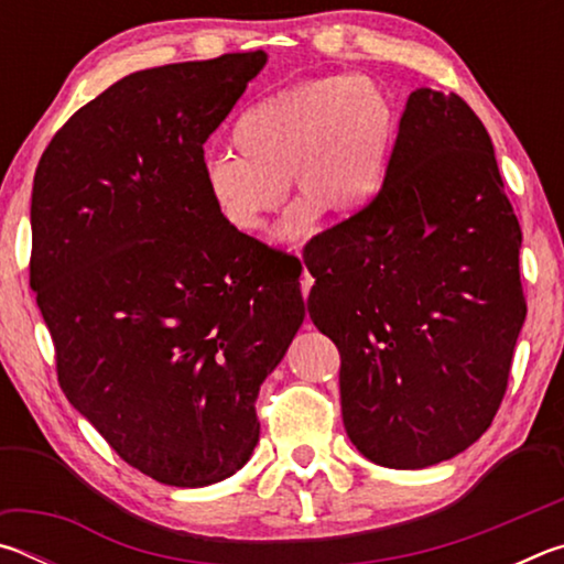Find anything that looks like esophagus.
<instances>
[{
  "label": "esophagus",
  "instance_id": "esophagus-1",
  "mask_svg": "<svg viewBox=\"0 0 564 564\" xmlns=\"http://www.w3.org/2000/svg\"><path fill=\"white\" fill-rule=\"evenodd\" d=\"M311 285H313V275L308 271H303V275H301V293H303V299H308Z\"/></svg>",
  "mask_w": 564,
  "mask_h": 564
}]
</instances>
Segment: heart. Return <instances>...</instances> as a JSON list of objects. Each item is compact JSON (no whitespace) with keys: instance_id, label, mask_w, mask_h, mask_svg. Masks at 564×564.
Wrapping results in <instances>:
<instances>
[{"instance_id":"heart-1","label":"heart","mask_w":564,"mask_h":564,"mask_svg":"<svg viewBox=\"0 0 564 564\" xmlns=\"http://www.w3.org/2000/svg\"><path fill=\"white\" fill-rule=\"evenodd\" d=\"M398 131L395 104L383 84L362 74L295 82L238 117V154L204 161V181L218 214L238 234H263L285 202L295 204L283 231L301 236L321 208L338 218L368 212L386 186Z\"/></svg>"}]
</instances>
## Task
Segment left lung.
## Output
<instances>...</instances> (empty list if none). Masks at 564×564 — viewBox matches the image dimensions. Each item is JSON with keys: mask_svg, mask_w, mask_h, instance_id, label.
<instances>
[{"mask_svg": "<svg viewBox=\"0 0 564 564\" xmlns=\"http://www.w3.org/2000/svg\"><path fill=\"white\" fill-rule=\"evenodd\" d=\"M520 243L488 129L457 94L415 89L376 204L303 253L343 425L370 463L420 470L488 431L528 313Z\"/></svg>", "mask_w": 564, "mask_h": 564, "instance_id": "8db88e82", "label": "left lung"}]
</instances>
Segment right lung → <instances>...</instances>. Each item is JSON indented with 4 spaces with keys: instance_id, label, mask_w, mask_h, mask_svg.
<instances>
[{
    "instance_id": "obj_1",
    "label": "right lung",
    "mask_w": 564,
    "mask_h": 564,
    "mask_svg": "<svg viewBox=\"0 0 564 564\" xmlns=\"http://www.w3.org/2000/svg\"><path fill=\"white\" fill-rule=\"evenodd\" d=\"M265 62L123 76L34 174L30 285L64 395L121 460L174 488L248 463L261 383L305 318L299 259L228 226L204 181L206 139Z\"/></svg>"
}]
</instances>
